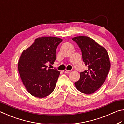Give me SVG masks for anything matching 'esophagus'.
Returning a JSON list of instances; mask_svg holds the SVG:
<instances>
[{
	"instance_id": "1",
	"label": "esophagus",
	"mask_w": 124,
	"mask_h": 124,
	"mask_svg": "<svg viewBox=\"0 0 124 124\" xmlns=\"http://www.w3.org/2000/svg\"><path fill=\"white\" fill-rule=\"evenodd\" d=\"M63 72L64 73H69L71 72V71H69V70H65L63 71Z\"/></svg>"
}]
</instances>
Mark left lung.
I'll list each match as a JSON object with an SVG mask.
<instances>
[{
    "instance_id": "obj_1",
    "label": "left lung",
    "mask_w": 124,
    "mask_h": 124,
    "mask_svg": "<svg viewBox=\"0 0 124 124\" xmlns=\"http://www.w3.org/2000/svg\"><path fill=\"white\" fill-rule=\"evenodd\" d=\"M72 40L78 45L84 64L88 68L80 73V79L75 82V86L81 93L92 94L102 85L109 72L108 54L105 48L89 37L77 36Z\"/></svg>"
}]
</instances>
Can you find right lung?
<instances>
[{"label":"right lung","instance_id":"add662e5","mask_svg":"<svg viewBox=\"0 0 124 124\" xmlns=\"http://www.w3.org/2000/svg\"><path fill=\"white\" fill-rule=\"evenodd\" d=\"M62 41L56 37H42L23 51L18 62V71L29 94L39 98L48 96L55 88L60 72L47 69L46 63L53 64L56 49Z\"/></svg>","mask_w":124,"mask_h":124}]
</instances>
